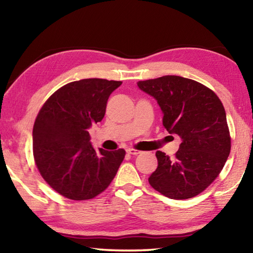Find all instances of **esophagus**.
I'll return each mask as SVG.
<instances>
[{"label":"esophagus","mask_w":253,"mask_h":253,"mask_svg":"<svg viewBox=\"0 0 253 253\" xmlns=\"http://www.w3.org/2000/svg\"><path fill=\"white\" fill-rule=\"evenodd\" d=\"M127 153L131 154V155H138L140 151H137V149H134V148H127Z\"/></svg>","instance_id":"esophagus-1"}]
</instances>
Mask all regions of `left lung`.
<instances>
[{"instance_id":"8db88e82","label":"left lung","mask_w":253,"mask_h":253,"mask_svg":"<svg viewBox=\"0 0 253 253\" xmlns=\"http://www.w3.org/2000/svg\"><path fill=\"white\" fill-rule=\"evenodd\" d=\"M137 85L155 98L163 125L182 140L173 158L156 152L158 165L149 184L174 200L200 194L220 174L231 149L225 110L219 97L198 81L179 76L138 81Z\"/></svg>"}]
</instances>
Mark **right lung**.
I'll return each instance as SVG.
<instances>
[{"label":"right lung","instance_id":"add662e5","mask_svg":"<svg viewBox=\"0 0 253 253\" xmlns=\"http://www.w3.org/2000/svg\"><path fill=\"white\" fill-rule=\"evenodd\" d=\"M122 81L83 79L51 96L33 126V155L42 177L67 199L89 200L105 191L125 157L124 149L92 147L89 128L102 121Z\"/></svg>","mask_w":253,"mask_h":253}]
</instances>
